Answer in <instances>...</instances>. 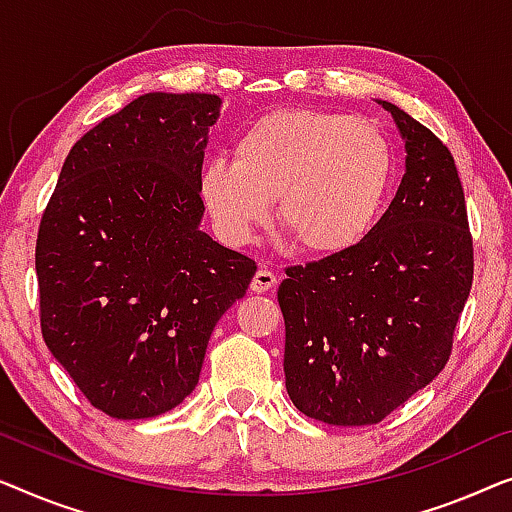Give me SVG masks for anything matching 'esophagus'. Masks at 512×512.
<instances>
[{
	"label": "esophagus",
	"mask_w": 512,
	"mask_h": 512,
	"mask_svg": "<svg viewBox=\"0 0 512 512\" xmlns=\"http://www.w3.org/2000/svg\"><path fill=\"white\" fill-rule=\"evenodd\" d=\"M276 283H278L276 273H273L271 269H259V271L255 273L253 283H250V290L257 292V294H262V292L273 290V287H276Z\"/></svg>",
	"instance_id": "esophagus-1"
}]
</instances>
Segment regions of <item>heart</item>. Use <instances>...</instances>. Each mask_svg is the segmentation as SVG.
<instances>
[{"label": "heart", "instance_id": "heart-1", "mask_svg": "<svg viewBox=\"0 0 512 512\" xmlns=\"http://www.w3.org/2000/svg\"><path fill=\"white\" fill-rule=\"evenodd\" d=\"M394 150L376 122L318 109H278L243 127L232 160L199 176L206 211L229 243H248L278 199V225L304 253L359 246L383 213Z\"/></svg>", "mask_w": 512, "mask_h": 512}]
</instances>
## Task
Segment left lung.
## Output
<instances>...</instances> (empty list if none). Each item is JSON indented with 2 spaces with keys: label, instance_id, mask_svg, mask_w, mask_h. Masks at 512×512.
I'll return each mask as SVG.
<instances>
[{
  "label": "left lung",
  "instance_id": "8db88e82",
  "mask_svg": "<svg viewBox=\"0 0 512 512\" xmlns=\"http://www.w3.org/2000/svg\"><path fill=\"white\" fill-rule=\"evenodd\" d=\"M406 174L371 234L348 253L287 266L285 387L313 420L378 424L448 364L473 283V239L455 157L390 102Z\"/></svg>",
  "mask_w": 512,
  "mask_h": 512
}]
</instances>
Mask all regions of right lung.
Instances as JSON below:
<instances>
[{"mask_svg":"<svg viewBox=\"0 0 512 512\" xmlns=\"http://www.w3.org/2000/svg\"><path fill=\"white\" fill-rule=\"evenodd\" d=\"M218 95L148 92L69 150L41 215V334L83 397L118 420L176 408L255 259L199 222Z\"/></svg>","mask_w":512,"mask_h":512,"instance_id":"obj_1","label":"right lung"}]
</instances>
